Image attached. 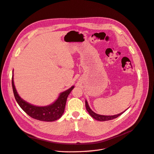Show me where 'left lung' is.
<instances>
[{
    "label": "left lung",
    "mask_w": 154,
    "mask_h": 154,
    "mask_svg": "<svg viewBox=\"0 0 154 154\" xmlns=\"http://www.w3.org/2000/svg\"><path fill=\"white\" fill-rule=\"evenodd\" d=\"M85 104H86V110L88 112V113H89V115L93 118H94V119L96 120H98V121H100V122H104V121H109V120H113V119H115V118L118 117L119 116H120L122 114H123L125 111L118 114V115H112V116H107V115H99V114H97L95 112H94L91 109V108L89 107V106L88 105V103L87 102V100H86L85 101Z\"/></svg>",
    "instance_id": "obj_1"
}]
</instances>
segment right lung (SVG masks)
<instances>
[{"label":"right lung","mask_w":154,"mask_h":154,"mask_svg":"<svg viewBox=\"0 0 154 154\" xmlns=\"http://www.w3.org/2000/svg\"><path fill=\"white\" fill-rule=\"evenodd\" d=\"M11 83L15 100L20 107L31 118L43 122H54L59 119L62 116L65 110L67 97L74 88V86H72L60 93L58 99L51 105L39 107L28 103L19 96L14 85V75L12 76Z\"/></svg>","instance_id":"1"}]
</instances>
